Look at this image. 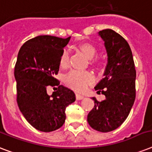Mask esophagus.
<instances>
[{
	"mask_svg": "<svg viewBox=\"0 0 152 152\" xmlns=\"http://www.w3.org/2000/svg\"><path fill=\"white\" fill-rule=\"evenodd\" d=\"M76 98L77 100H81V99H84V96L82 95H80V94H76Z\"/></svg>",
	"mask_w": 152,
	"mask_h": 152,
	"instance_id": "esophagus-1",
	"label": "esophagus"
}]
</instances>
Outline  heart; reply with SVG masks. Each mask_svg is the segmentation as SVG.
<instances>
[{
	"mask_svg": "<svg viewBox=\"0 0 152 152\" xmlns=\"http://www.w3.org/2000/svg\"><path fill=\"white\" fill-rule=\"evenodd\" d=\"M79 49L85 55L88 59H92L97 53V50L92 44L83 43L79 46ZM69 53L68 50H64L61 55L60 64L63 68H65L69 65ZM65 82L72 89L78 91L85 90L88 85L94 83L95 79L92 74L88 72H79L76 70L69 72L65 76Z\"/></svg>",
	"mask_w": 152,
	"mask_h": 152,
	"instance_id": "b5f03b06",
	"label": "heart"
}]
</instances>
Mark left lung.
<instances>
[{"instance_id":"8db88e82","label":"left lung","mask_w":152,"mask_h":152,"mask_svg":"<svg viewBox=\"0 0 152 152\" xmlns=\"http://www.w3.org/2000/svg\"><path fill=\"white\" fill-rule=\"evenodd\" d=\"M107 53V64L103 79L95 89L106 99L95 101L88 115L90 126L99 132H107L118 129L130 113L136 98V69L129 45L122 36L111 29L99 32Z\"/></svg>"}]
</instances>
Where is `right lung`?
<instances>
[{
    "mask_svg": "<svg viewBox=\"0 0 152 152\" xmlns=\"http://www.w3.org/2000/svg\"><path fill=\"white\" fill-rule=\"evenodd\" d=\"M70 38L37 36L26 42L18 53L14 72L18 106L25 119L41 132L61 127L66 118L65 109L76 100L75 93L54 78ZM49 86H58L51 96L46 91Z\"/></svg>",
    "mask_w": 152,
    "mask_h": 152,
    "instance_id": "obj_1",
    "label": "right lung"
}]
</instances>
